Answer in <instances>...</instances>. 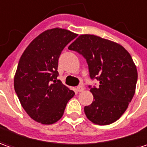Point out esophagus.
Listing matches in <instances>:
<instances>
[{"instance_id": "esophagus-1", "label": "esophagus", "mask_w": 147, "mask_h": 147, "mask_svg": "<svg viewBox=\"0 0 147 147\" xmlns=\"http://www.w3.org/2000/svg\"><path fill=\"white\" fill-rule=\"evenodd\" d=\"M76 90H77L78 92H82L84 90V87L83 86H81V85H80V86H78V87L76 88Z\"/></svg>"}]
</instances>
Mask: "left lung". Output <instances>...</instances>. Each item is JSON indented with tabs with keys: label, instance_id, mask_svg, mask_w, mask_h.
<instances>
[{
	"label": "left lung",
	"instance_id": "8db88e82",
	"mask_svg": "<svg viewBox=\"0 0 147 147\" xmlns=\"http://www.w3.org/2000/svg\"><path fill=\"white\" fill-rule=\"evenodd\" d=\"M86 59L91 79L99 80L90 88L94 102L84 107L94 124L107 125L119 119L134 98L138 71L129 53L119 44L94 35L84 34L69 45Z\"/></svg>",
	"mask_w": 147,
	"mask_h": 147
}]
</instances>
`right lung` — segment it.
I'll return each mask as SVG.
<instances>
[{"label":"right lung","instance_id":"right-lung-1","mask_svg":"<svg viewBox=\"0 0 147 147\" xmlns=\"http://www.w3.org/2000/svg\"><path fill=\"white\" fill-rule=\"evenodd\" d=\"M76 36L63 28L46 30L29 44L19 59L14 90L25 111L36 122H57L75 95L57 78L59 56Z\"/></svg>","mask_w":147,"mask_h":147}]
</instances>
